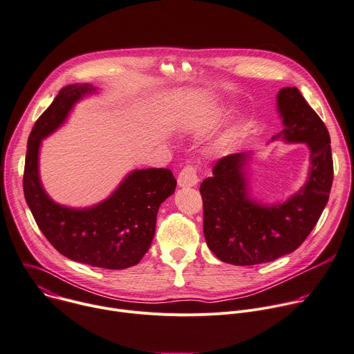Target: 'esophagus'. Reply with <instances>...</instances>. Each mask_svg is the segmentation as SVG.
I'll return each mask as SVG.
<instances>
[{
  "label": "esophagus",
  "mask_w": 354,
  "mask_h": 354,
  "mask_svg": "<svg viewBox=\"0 0 354 354\" xmlns=\"http://www.w3.org/2000/svg\"><path fill=\"white\" fill-rule=\"evenodd\" d=\"M199 182V176H198V171L196 167H185L180 174L178 175V185L179 187H190L195 186Z\"/></svg>",
  "instance_id": "obj_1"
}]
</instances>
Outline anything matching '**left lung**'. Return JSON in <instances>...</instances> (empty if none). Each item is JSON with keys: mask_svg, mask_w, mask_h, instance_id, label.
Returning <instances> with one entry per match:
<instances>
[{"mask_svg": "<svg viewBox=\"0 0 354 354\" xmlns=\"http://www.w3.org/2000/svg\"><path fill=\"white\" fill-rule=\"evenodd\" d=\"M283 130L272 140L304 142L310 151L305 185L288 201L263 205L250 196V153L218 159L213 176L201 185L203 233L218 260L233 266L274 261L295 251L322 214L333 182V159L328 128L297 87L277 94Z\"/></svg>", "mask_w": 354, "mask_h": 354, "instance_id": "1", "label": "left lung"}]
</instances>
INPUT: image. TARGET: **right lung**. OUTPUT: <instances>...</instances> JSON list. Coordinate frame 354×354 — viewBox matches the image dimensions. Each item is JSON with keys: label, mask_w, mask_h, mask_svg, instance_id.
<instances>
[{"label": "right lung", "mask_w": 354, "mask_h": 354, "mask_svg": "<svg viewBox=\"0 0 354 354\" xmlns=\"http://www.w3.org/2000/svg\"><path fill=\"white\" fill-rule=\"evenodd\" d=\"M95 87H63L38 118L28 138L24 195L48 241L69 260L106 270H124L141 261L155 234L158 209L176 187L169 169L148 168L128 174L113 194L91 207L73 209L53 202L39 178L42 140L66 121L73 106Z\"/></svg>", "instance_id": "obj_1"}]
</instances>
